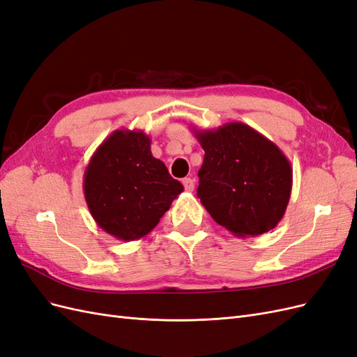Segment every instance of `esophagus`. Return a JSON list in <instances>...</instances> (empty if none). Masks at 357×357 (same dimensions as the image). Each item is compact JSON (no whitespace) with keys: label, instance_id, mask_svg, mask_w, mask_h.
<instances>
[{"label":"esophagus","instance_id":"obj_1","mask_svg":"<svg viewBox=\"0 0 357 357\" xmlns=\"http://www.w3.org/2000/svg\"><path fill=\"white\" fill-rule=\"evenodd\" d=\"M183 186H185V189L188 190V192H192L193 189H195V181H193L192 178H189V177H186V178H183Z\"/></svg>","mask_w":357,"mask_h":357}]
</instances>
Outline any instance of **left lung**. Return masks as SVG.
<instances>
[{
  "label": "left lung",
  "instance_id": "left-lung-1",
  "mask_svg": "<svg viewBox=\"0 0 357 357\" xmlns=\"http://www.w3.org/2000/svg\"><path fill=\"white\" fill-rule=\"evenodd\" d=\"M193 134L205 152L197 192L211 218L243 238L274 229L291 192L286 155L241 122Z\"/></svg>",
  "mask_w": 357,
  "mask_h": 357
}]
</instances>
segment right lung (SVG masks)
Listing matches in <instances>:
<instances>
[{
	"label": "right lung",
	"mask_w": 357,
	"mask_h": 357,
	"mask_svg": "<svg viewBox=\"0 0 357 357\" xmlns=\"http://www.w3.org/2000/svg\"><path fill=\"white\" fill-rule=\"evenodd\" d=\"M143 131L117 129L95 150L84 171V199L96 225L117 240L134 241L159 223L183 192Z\"/></svg>",
	"instance_id": "obj_1"
}]
</instances>
